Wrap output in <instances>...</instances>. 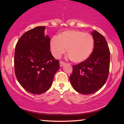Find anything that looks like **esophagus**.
I'll use <instances>...</instances> for the list:
<instances>
[{
    "mask_svg": "<svg viewBox=\"0 0 124 124\" xmlns=\"http://www.w3.org/2000/svg\"><path fill=\"white\" fill-rule=\"evenodd\" d=\"M59 64H60V66L62 67L64 65H65V63L64 62H63V61H60V62H59Z\"/></svg>",
    "mask_w": 124,
    "mask_h": 124,
    "instance_id": "1",
    "label": "esophagus"
}]
</instances>
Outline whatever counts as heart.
I'll list each match as a JSON object with an SVG mask.
<instances>
[{"instance_id":"1","label":"heart","mask_w":124,"mask_h":124,"mask_svg":"<svg viewBox=\"0 0 124 124\" xmlns=\"http://www.w3.org/2000/svg\"><path fill=\"white\" fill-rule=\"evenodd\" d=\"M94 40L92 35L78 30H68L62 32L50 42L52 55L59 58L66 52L73 62L82 63L90 57L93 51Z\"/></svg>"}]
</instances>
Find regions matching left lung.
<instances>
[{
    "label": "left lung",
    "mask_w": 124,
    "mask_h": 124,
    "mask_svg": "<svg viewBox=\"0 0 124 124\" xmlns=\"http://www.w3.org/2000/svg\"><path fill=\"white\" fill-rule=\"evenodd\" d=\"M94 49L87 60L73 66L69 77L72 86L83 94H90L103 87L107 80L110 53L106 38L97 31H92Z\"/></svg>",
    "instance_id": "8db88e82"
}]
</instances>
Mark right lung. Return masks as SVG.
Segmentation results:
<instances>
[{
	"instance_id": "add662e5",
	"label": "right lung",
	"mask_w": 124,
	"mask_h": 124,
	"mask_svg": "<svg viewBox=\"0 0 124 124\" xmlns=\"http://www.w3.org/2000/svg\"><path fill=\"white\" fill-rule=\"evenodd\" d=\"M45 26L27 31L16 45L15 71L20 85L29 93L40 94L52 86L59 62L50 51V38Z\"/></svg>"
}]
</instances>
